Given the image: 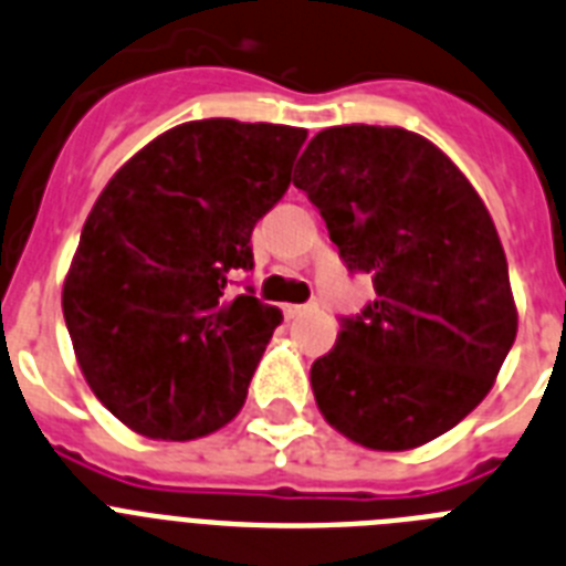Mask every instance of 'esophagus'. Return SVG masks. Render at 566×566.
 <instances>
[{
	"instance_id": "1",
	"label": "esophagus",
	"mask_w": 566,
	"mask_h": 566,
	"mask_svg": "<svg viewBox=\"0 0 566 566\" xmlns=\"http://www.w3.org/2000/svg\"><path fill=\"white\" fill-rule=\"evenodd\" d=\"M307 311H311V304H284V316L287 318H296Z\"/></svg>"
}]
</instances>
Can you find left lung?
I'll use <instances>...</instances> for the list:
<instances>
[{
    "instance_id": "1",
    "label": "left lung",
    "mask_w": 566,
    "mask_h": 566,
    "mask_svg": "<svg viewBox=\"0 0 566 566\" xmlns=\"http://www.w3.org/2000/svg\"><path fill=\"white\" fill-rule=\"evenodd\" d=\"M293 185L344 268L376 290L313 361L318 410L370 450L439 439L488 396L518 327L484 201L439 147L401 127H327Z\"/></svg>"
}]
</instances>
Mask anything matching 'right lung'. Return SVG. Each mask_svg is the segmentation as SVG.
<instances>
[{
    "mask_svg": "<svg viewBox=\"0 0 566 566\" xmlns=\"http://www.w3.org/2000/svg\"><path fill=\"white\" fill-rule=\"evenodd\" d=\"M307 130L201 119L142 147L87 216L62 290L96 399L147 439L228 424L282 313L230 284L250 233L290 188Z\"/></svg>",
    "mask_w": 566,
    "mask_h": 566,
    "instance_id": "obj_1",
    "label": "right lung"
}]
</instances>
